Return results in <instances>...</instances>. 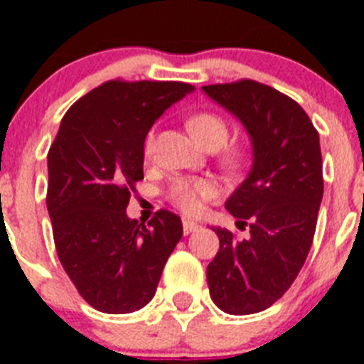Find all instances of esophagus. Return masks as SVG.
<instances>
[{
  "instance_id": "34e87169",
  "label": "esophagus",
  "mask_w": 364,
  "mask_h": 364,
  "mask_svg": "<svg viewBox=\"0 0 364 364\" xmlns=\"http://www.w3.org/2000/svg\"><path fill=\"white\" fill-rule=\"evenodd\" d=\"M182 228H184V233L186 235H189V233H193V231H198V224L197 222H193V220H184L182 222Z\"/></svg>"
}]
</instances>
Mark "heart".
<instances>
[{
	"instance_id": "b5f03b06",
	"label": "heart",
	"mask_w": 364,
	"mask_h": 364,
	"mask_svg": "<svg viewBox=\"0 0 364 364\" xmlns=\"http://www.w3.org/2000/svg\"><path fill=\"white\" fill-rule=\"evenodd\" d=\"M188 129L191 136L200 144L202 147H222L228 140V124L220 117L213 112H198L193 114L188 120ZM153 144V134H147L146 138V153L151 151ZM244 160L242 151H230L226 154V162L231 167H239ZM211 186L204 180H178L171 188L173 204L188 215H195L202 210V202L211 197Z\"/></svg>"
}]
</instances>
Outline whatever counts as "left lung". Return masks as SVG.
<instances>
[{
  "mask_svg": "<svg viewBox=\"0 0 364 364\" xmlns=\"http://www.w3.org/2000/svg\"><path fill=\"white\" fill-rule=\"evenodd\" d=\"M252 140V169L226 200L247 239L215 228L220 247L208 266L213 302L231 315L269 308L301 272L323 200L319 133L301 105L253 80L204 85Z\"/></svg>",
  "mask_w": 364,
  "mask_h": 364,
  "instance_id": "obj_1",
  "label": "left lung"
}]
</instances>
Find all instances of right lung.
I'll return each mask as SVG.
<instances>
[{
	"instance_id": "add662e5",
	"label": "right lung",
	"mask_w": 364,
	"mask_h": 364,
	"mask_svg": "<svg viewBox=\"0 0 364 364\" xmlns=\"http://www.w3.org/2000/svg\"><path fill=\"white\" fill-rule=\"evenodd\" d=\"M193 91L180 82L111 80L80 98L60 124L47 156V210L63 269L98 311L146 306L182 237L171 211H156L146 228L125 210L144 178L147 133Z\"/></svg>"
}]
</instances>
